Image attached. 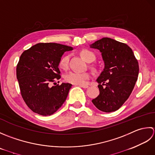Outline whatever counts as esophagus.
I'll list each match as a JSON object with an SVG mask.
<instances>
[{
	"label": "esophagus",
	"instance_id": "1",
	"mask_svg": "<svg viewBox=\"0 0 155 155\" xmlns=\"http://www.w3.org/2000/svg\"><path fill=\"white\" fill-rule=\"evenodd\" d=\"M78 86H80L81 87H83V88H87L88 87L87 85H78Z\"/></svg>",
	"mask_w": 155,
	"mask_h": 155
}]
</instances>
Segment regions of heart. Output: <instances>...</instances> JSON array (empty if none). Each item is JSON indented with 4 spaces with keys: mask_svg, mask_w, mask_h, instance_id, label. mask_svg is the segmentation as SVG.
<instances>
[{
    "mask_svg": "<svg viewBox=\"0 0 155 155\" xmlns=\"http://www.w3.org/2000/svg\"><path fill=\"white\" fill-rule=\"evenodd\" d=\"M81 55L82 56L86 61L90 62L94 61L96 58L95 54L91 51L87 49L82 50L81 51ZM69 55H65L63 56L59 61V67L64 70H67L69 68ZM91 77L90 74L87 72L84 73H80V72L71 71L65 75V80L69 82V83L75 84V85H84L86 84L88 79Z\"/></svg>",
    "mask_w": 155,
    "mask_h": 155,
    "instance_id": "b5f03b06",
    "label": "heart"
}]
</instances>
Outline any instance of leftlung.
Segmentation results:
<instances>
[{
    "mask_svg": "<svg viewBox=\"0 0 155 155\" xmlns=\"http://www.w3.org/2000/svg\"><path fill=\"white\" fill-rule=\"evenodd\" d=\"M98 49L104 63L97 78L100 94L92 103L104 112L118 110L130 96L137 81L139 67L132 49L125 43L104 37L90 45Z\"/></svg>",
    "mask_w": 155,
    "mask_h": 155,
    "instance_id": "obj_1",
    "label": "left lung"
}]
</instances>
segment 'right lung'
<instances>
[{"label":"right lung","instance_id":"obj_1","mask_svg":"<svg viewBox=\"0 0 155 155\" xmlns=\"http://www.w3.org/2000/svg\"><path fill=\"white\" fill-rule=\"evenodd\" d=\"M73 49L56 43H37L21 54L17 66V78L22 97L33 112L50 116L64 103L71 84L50 85L61 78L59 64L62 55Z\"/></svg>","mask_w":155,"mask_h":155}]
</instances>
